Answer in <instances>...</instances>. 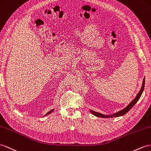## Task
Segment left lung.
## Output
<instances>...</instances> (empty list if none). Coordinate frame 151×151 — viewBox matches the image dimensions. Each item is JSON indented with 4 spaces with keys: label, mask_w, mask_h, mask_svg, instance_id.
<instances>
[{
    "label": "left lung",
    "mask_w": 151,
    "mask_h": 151,
    "mask_svg": "<svg viewBox=\"0 0 151 151\" xmlns=\"http://www.w3.org/2000/svg\"><path fill=\"white\" fill-rule=\"evenodd\" d=\"M144 86H145V78H143V83H142V86L141 89H140V90H139V91L138 92V93L137 94V96H136V97L133 99V101H131V102H130L129 104L127 106H126V108H125L123 109H122L120 111H118V112H116L115 113L112 114V115H104V114H102V113H100L94 111H92V110H90V112L92 113L93 115L96 116L97 117H102V118H110V117H111V118H113V117H118V116L124 115L125 114L127 113L133 107V106L136 103H137V101L139 100V99L140 98L141 95L143 93V89H144Z\"/></svg>",
    "instance_id": "8db88e82"
}]
</instances>
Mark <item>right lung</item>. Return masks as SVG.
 I'll list each match as a JSON object with an SVG mask.
<instances>
[{
    "mask_svg": "<svg viewBox=\"0 0 151 151\" xmlns=\"http://www.w3.org/2000/svg\"><path fill=\"white\" fill-rule=\"evenodd\" d=\"M53 111H54V109H51L50 111H49V112H47V113L45 114V115H44V116H46V115H49V114H50V113H52V112Z\"/></svg>",
    "mask_w": 151,
    "mask_h": 151,
    "instance_id": "right-lung-1",
    "label": "right lung"
}]
</instances>
